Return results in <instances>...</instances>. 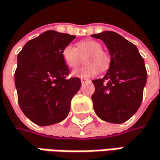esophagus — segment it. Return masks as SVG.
I'll return each mask as SVG.
<instances>
[{"mask_svg": "<svg viewBox=\"0 0 160 160\" xmlns=\"http://www.w3.org/2000/svg\"><path fill=\"white\" fill-rule=\"evenodd\" d=\"M80 81H81V83H82V84H84L85 82H87V81H89V80L86 79V78H80Z\"/></svg>", "mask_w": 160, "mask_h": 160, "instance_id": "esophagus-1", "label": "esophagus"}]
</instances>
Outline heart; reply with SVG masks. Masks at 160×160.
I'll use <instances>...</instances> for the list:
<instances>
[{
  "instance_id": "b5f03b06",
  "label": "heart",
  "mask_w": 160,
  "mask_h": 160,
  "mask_svg": "<svg viewBox=\"0 0 160 160\" xmlns=\"http://www.w3.org/2000/svg\"><path fill=\"white\" fill-rule=\"evenodd\" d=\"M62 59L70 69H76L85 58L83 68L73 72L74 76L81 78H89L98 75L99 69L101 71L108 70L110 62L109 55L101 48V44L91 39L82 40L76 43V48L72 45H67L61 52Z\"/></svg>"
}]
</instances>
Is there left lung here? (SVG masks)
I'll return each instance as SVG.
<instances>
[{"label":"left lung","mask_w":160,"mask_h":160,"mask_svg":"<svg viewBox=\"0 0 160 160\" xmlns=\"http://www.w3.org/2000/svg\"><path fill=\"white\" fill-rule=\"evenodd\" d=\"M92 37L103 41L110 54V65L103 79L92 80L91 96L97 116L110 123H123L141 105L147 70L136 46L114 32H103Z\"/></svg>","instance_id":"left-lung-1"}]
</instances>
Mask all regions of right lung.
Here are the masks:
<instances>
[{"mask_svg":"<svg viewBox=\"0 0 160 160\" xmlns=\"http://www.w3.org/2000/svg\"><path fill=\"white\" fill-rule=\"evenodd\" d=\"M75 38L48 31L29 41L18 54L14 73L18 103L24 115L39 126L67 117L71 99L81 86L80 78L66 79L70 71L61 56L63 48Z\"/></svg>","mask_w":160,"mask_h":160,"instance_id":"add662e5","label":"right lung"}]
</instances>
